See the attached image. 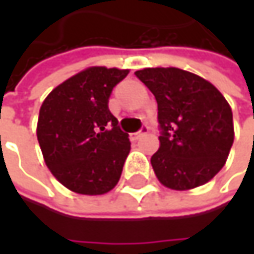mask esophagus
I'll use <instances>...</instances> for the list:
<instances>
[{
  "label": "esophagus",
  "mask_w": 254,
  "mask_h": 254,
  "mask_svg": "<svg viewBox=\"0 0 254 254\" xmlns=\"http://www.w3.org/2000/svg\"><path fill=\"white\" fill-rule=\"evenodd\" d=\"M148 130H150V129H148V127H142V129H141L139 132H135V133H130V138L136 141V139H139V138H142L144 135H147V133H148Z\"/></svg>",
  "instance_id": "esophagus-1"
}]
</instances>
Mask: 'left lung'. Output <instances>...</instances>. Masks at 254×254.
Instances as JSON below:
<instances>
[{"instance_id": "obj_1", "label": "left lung", "mask_w": 254, "mask_h": 254, "mask_svg": "<svg viewBox=\"0 0 254 254\" xmlns=\"http://www.w3.org/2000/svg\"><path fill=\"white\" fill-rule=\"evenodd\" d=\"M136 77L154 94L162 135L151 166L162 185H204L225 165L234 142L232 110L209 80L178 67H145Z\"/></svg>"}]
</instances>
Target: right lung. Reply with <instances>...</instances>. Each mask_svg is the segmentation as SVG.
I'll return each mask as SVG.
<instances>
[{
    "label": "right lung",
    "mask_w": 254,
    "mask_h": 254,
    "mask_svg": "<svg viewBox=\"0 0 254 254\" xmlns=\"http://www.w3.org/2000/svg\"><path fill=\"white\" fill-rule=\"evenodd\" d=\"M127 69L92 66L56 86L39 109L38 142L50 172L67 190L106 194L119 182L130 142L109 110Z\"/></svg>",
    "instance_id": "right-lung-1"
}]
</instances>
